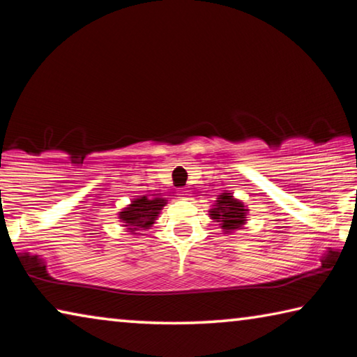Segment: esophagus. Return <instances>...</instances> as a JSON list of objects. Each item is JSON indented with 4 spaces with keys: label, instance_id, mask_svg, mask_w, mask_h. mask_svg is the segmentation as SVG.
<instances>
[{
    "label": "esophagus",
    "instance_id": "esophagus-1",
    "mask_svg": "<svg viewBox=\"0 0 357 357\" xmlns=\"http://www.w3.org/2000/svg\"><path fill=\"white\" fill-rule=\"evenodd\" d=\"M189 197H190V193L187 192V190H179V192H178V198H179V200H189Z\"/></svg>",
    "mask_w": 357,
    "mask_h": 357
}]
</instances>
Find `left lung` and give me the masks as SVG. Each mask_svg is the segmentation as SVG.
Wrapping results in <instances>:
<instances>
[{
    "label": "left lung",
    "instance_id": "obj_1",
    "mask_svg": "<svg viewBox=\"0 0 357 357\" xmlns=\"http://www.w3.org/2000/svg\"><path fill=\"white\" fill-rule=\"evenodd\" d=\"M208 213L211 219L219 223L223 234H231L244 228L249 208L236 197H233L231 192L223 190L220 195H217V200Z\"/></svg>",
    "mask_w": 357,
    "mask_h": 357
}]
</instances>
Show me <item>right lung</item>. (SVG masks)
Masks as SVG:
<instances>
[{"label": "right lung", "mask_w": 357, "mask_h": 357, "mask_svg": "<svg viewBox=\"0 0 357 357\" xmlns=\"http://www.w3.org/2000/svg\"><path fill=\"white\" fill-rule=\"evenodd\" d=\"M167 203V198L162 197L148 198L146 195H142L132 198L128 206L118 213V219L123 223L121 227H124L129 234H143L142 231H146L154 225Z\"/></svg>", "instance_id": "add662e5"}]
</instances>
